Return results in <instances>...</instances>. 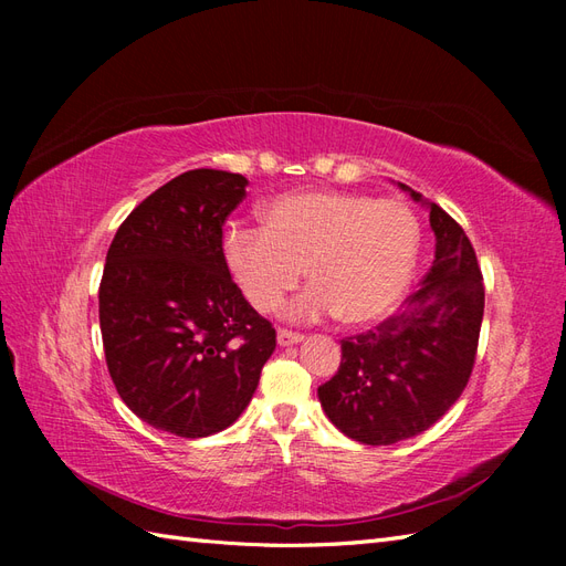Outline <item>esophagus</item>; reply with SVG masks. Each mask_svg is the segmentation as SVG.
<instances>
[{
	"label": "esophagus",
	"instance_id": "esophagus-1",
	"mask_svg": "<svg viewBox=\"0 0 566 566\" xmlns=\"http://www.w3.org/2000/svg\"><path fill=\"white\" fill-rule=\"evenodd\" d=\"M279 345L281 347H293V345H300V342L304 339L300 333H293V331H279Z\"/></svg>",
	"mask_w": 566,
	"mask_h": 566
}]
</instances>
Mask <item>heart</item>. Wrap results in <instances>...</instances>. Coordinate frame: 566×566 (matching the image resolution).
<instances>
[{
  "label": "heart",
  "instance_id": "b5f03b06",
  "mask_svg": "<svg viewBox=\"0 0 566 566\" xmlns=\"http://www.w3.org/2000/svg\"><path fill=\"white\" fill-rule=\"evenodd\" d=\"M420 221L406 202L347 191H297L266 202L264 227L231 224L221 256L256 312H273L302 279L314 281L287 316L342 314L349 325L378 323L413 281Z\"/></svg>",
  "mask_w": 566,
  "mask_h": 566
}]
</instances>
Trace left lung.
Wrapping results in <instances>:
<instances>
[{
  "mask_svg": "<svg viewBox=\"0 0 566 566\" xmlns=\"http://www.w3.org/2000/svg\"><path fill=\"white\" fill-rule=\"evenodd\" d=\"M430 210L434 262L403 312L378 331L342 339V361L318 387L325 416L349 439L389 447L447 413L465 389L484 318V283L465 231L439 205L399 184Z\"/></svg>",
  "mask_w": 566,
  "mask_h": 566,
  "instance_id": "left-lung-1",
  "label": "left lung"
}]
</instances>
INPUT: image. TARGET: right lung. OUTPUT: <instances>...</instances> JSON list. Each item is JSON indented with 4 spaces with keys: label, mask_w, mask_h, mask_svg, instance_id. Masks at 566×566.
<instances>
[{
    "label": "right lung",
    "mask_w": 566,
    "mask_h": 566,
    "mask_svg": "<svg viewBox=\"0 0 566 566\" xmlns=\"http://www.w3.org/2000/svg\"><path fill=\"white\" fill-rule=\"evenodd\" d=\"M248 179L191 169L160 186L117 229L98 287L108 373L134 416L198 439L227 430L260 385L276 331L221 256V227Z\"/></svg>",
    "instance_id": "add662e5"
}]
</instances>
